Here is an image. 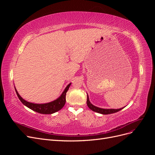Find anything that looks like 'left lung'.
<instances>
[{
  "label": "left lung",
  "instance_id": "obj_1",
  "mask_svg": "<svg viewBox=\"0 0 155 155\" xmlns=\"http://www.w3.org/2000/svg\"><path fill=\"white\" fill-rule=\"evenodd\" d=\"M87 104L88 107L89 109H91L92 110L96 112H98V113H100L102 114H112V113H115L116 112H118L120 110L123 109L124 108H121V109H101V108L96 107L94 105H93L89 101V97L87 95Z\"/></svg>",
  "mask_w": 155,
  "mask_h": 155
}]
</instances>
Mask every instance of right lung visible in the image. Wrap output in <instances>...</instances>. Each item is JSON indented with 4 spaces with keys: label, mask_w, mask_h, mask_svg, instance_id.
Wrapping results in <instances>:
<instances>
[{
    "label": "right lung",
    "mask_w": 155,
    "mask_h": 155,
    "mask_svg": "<svg viewBox=\"0 0 155 155\" xmlns=\"http://www.w3.org/2000/svg\"><path fill=\"white\" fill-rule=\"evenodd\" d=\"M71 85V83L67 86L65 88L64 91L63 92L62 94L58 97L57 100H55L53 101H51L47 104H33L25 100L22 97L19 95V94L17 91L16 88H15V90L16 91L17 95L20 101L27 107L29 109H31L32 110L35 111L38 113L44 114H53L54 112H58V110H61L64 107L65 102H66V94L68 90V88Z\"/></svg>",
    "instance_id": "obj_1"
}]
</instances>
